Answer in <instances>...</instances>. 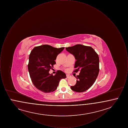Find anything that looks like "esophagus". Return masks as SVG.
Segmentation results:
<instances>
[{
	"label": "esophagus",
	"instance_id": "1",
	"mask_svg": "<svg viewBox=\"0 0 128 128\" xmlns=\"http://www.w3.org/2000/svg\"><path fill=\"white\" fill-rule=\"evenodd\" d=\"M66 77H67V78H70V75H68V74H67V75H66Z\"/></svg>",
	"mask_w": 128,
	"mask_h": 128
}]
</instances>
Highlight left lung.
Returning a JSON list of instances; mask_svg holds the SVG:
<instances>
[{
    "label": "left lung",
    "mask_w": 128,
    "mask_h": 128,
    "mask_svg": "<svg viewBox=\"0 0 128 128\" xmlns=\"http://www.w3.org/2000/svg\"><path fill=\"white\" fill-rule=\"evenodd\" d=\"M66 50L75 56L76 61L73 72L80 71L77 75L76 84L71 86L73 91L81 92L89 89L95 82L99 72V58L94 50L91 46L76 44L66 48Z\"/></svg>",
    "instance_id": "8db88e82"
}]
</instances>
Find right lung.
<instances>
[{"mask_svg": "<svg viewBox=\"0 0 128 128\" xmlns=\"http://www.w3.org/2000/svg\"><path fill=\"white\" fill-rule=\"evenodd\" d=\"M64 49L44 44L35 47L30 52L28 68L33 84L39 90L48 93L54 92L60 80L66 78V74L61 70H58L54 76L49 73L56 64V56Z\"/></svg>", "mask_w": 128, "mask_h": 128, "instance_id": "add662e5", "label": "right lung"}]
</instances>
